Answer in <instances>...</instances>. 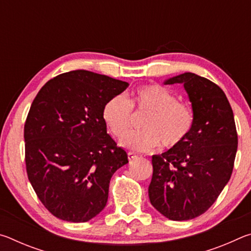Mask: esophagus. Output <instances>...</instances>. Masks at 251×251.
<instances>
[{"mask_svg": "<svg viewBox=\"0 0 251 251\" xmlns=\"http://www.w3.org/2000/svg\"><path fill=\"white\" fill-rule=\"evenodd\" d=\"M127 155H128V159H129V160H133V159L136 158V157H137V155L134 154V152H131V151H129Z\"/></svg>", "mask_w": 251, "mask_h": 251, "instance_id": "1", "label": "esophagus"}]
</instances>
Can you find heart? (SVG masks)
Returning <instances> with one entry per match:
<instances>
[{
  "instance_id": "obj_1",
  "label": "heart",
  "mask_w": 251,
  "mask_h": 251,
  "mask_svg": "<svg viewBox=\"0 0 251 251\" xmlns=\"http://www.w3.org/2000/svg\"><path fill=\"white\" fill-rule=\"evenodd\" d=\"M133 109L147 113L141 131H134L123 139L125 147L135 151H151L159 145L174 150L184 143L192 131L195 114L190 105L177 100L174 94L160 84L142 85L126 99L115 95L106 101L101 117L115 137L123 138L131 126Z\"/></svg>"
}]
</instances>
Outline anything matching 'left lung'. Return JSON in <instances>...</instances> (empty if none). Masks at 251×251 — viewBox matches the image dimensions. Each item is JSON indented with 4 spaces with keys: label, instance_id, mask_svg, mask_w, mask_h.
Wrapping results in <instances>:
<instances>
[{
    "label": "left lung",
    "instance_id": "left-lung-1",
    "mask_svg": "<svg viewBox=\"0 0 251 251\" xmlns=\"http://www.w3.org/2000/svg\"><path fill=\"white\" fill-rule=\"evenodd\" d=\"M166 84H184L195 123L179 147L151 157L148 196L161 215L181 222L202 215L217 201L232 174L238 135L231 106L217 84L194 73Z\"/></svg>",
    "mask_w": 251,
    "mask_h": 251
}]
</instances>
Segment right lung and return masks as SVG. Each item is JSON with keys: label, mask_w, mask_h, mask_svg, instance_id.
Segmentation results:
<instances>
[{"label": "right lung", "mask_w": 251, "mask_h": 251, "mask_svg": "<svg viewBox=\"0 0 251 251\" xmlns=\"http://www.w3.org/2000/svg\"><path fill=\"white\" fill-rule=\"evenodd\" d=\"M128 83L90 71L50 79L24 125L28 180L55 217L85 223L104 209L110 178L128 163L106 130L101 109Z\"/></svg>", "instance_id": "1"}]
</instances>
